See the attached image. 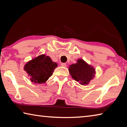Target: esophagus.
I'll return each instance as SVG.
<instances>
[{"instance_id":"obj_1","label":"esophagus","mask_w":127,"mask_h":127,"mask_svg":"<svg viewBox=\"0 0 127 127\" xmlns=\"http://www.w3.org/2000/svg\"><path fill=\"white\" fill-rule=\"evenodd\" d=\"M61 66H63V67H66V64L65 63H62L61 64Z\"/></svg>"}]
</instances>
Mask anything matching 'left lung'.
I'll list each match as a JSON object with an SVG mask.
<instances>
[{"mask_svg":"<svg viewBox=\"0 0 127 127\" xmlns=\"http://www.w3.org/2000/svg\"><path fill=\"white\" fill-rule=\"evenodd\" d=\"M68 69L72 78L83 86L89 84L96 74L94 66L87 63L82 59H77V63L70 65Z\"/></svg>","mask_w":127,"mask_h":127,"instance_id":"left-lung-1","label":"left lung"}]
</instances>
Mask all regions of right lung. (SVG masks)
Here are the masks:
<instances>
[{
	"label": "right lung",
	"instance_id": "obj_1",
	"mask_svg": "<svg viewBox=\"0 0 127 127\" xmlns=\"http://www.w3.org/2000/svg\"><path fill=\"white\" fill-rule=\"evenodd\" d=\"M57 66V63L53 62L49 56L42 54L27 62L23 69L32 82L42 84L52 76Z\"/></svg>",
	"mask_w": 127,
	"mask_h": 127
}]
</instances>
